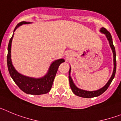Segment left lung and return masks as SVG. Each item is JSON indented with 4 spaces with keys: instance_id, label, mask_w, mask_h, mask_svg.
I'll list each match as a JSON object with an SVG mask.
<instances>
[{
    "instance_id": "8db88e82",
    "label": "left lung",
    "mask_w": 121,
    "mask_h": 121,
    "mask_svg": "<svg viewBox=\"0 0 121 121\" xmlns=\"http://www.w3.org/2000/svg\"><path fill=\"white\" fill-rule=\"evenodd\" d=\"M100 32H102V33L105 34L106 35L107 38L108 40L109 41V43H110V45L111 48L112 49V51L113 53V61H114V69H113V72L112 74V77L110 78V79H109V81H108V82L107 83V84L105 85L104 87H102V88L96 91H88L83 90L79 89L78 88V87L76 86V85H74V84L73 82L72 79L71 78L70 76V71L71 70L70 69V71H69V81H70V87H71V89L72 90V91L73 92V93L74 95H77L78 96L82 97V98H94V97H96L98 96H100V95H102L104 92H105V91L107 90V88H108L109 85H110V84L112 83V81L115 78V73H116V51H115V46L113 45V40H112V37L111 36L110 33H109L106 29L105 28L102 27V28L100 30Z\"/></svg>"
}]
</instances>
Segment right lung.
<instances>
[{"label":"right lung","mask_w":121,"mask_h":121,"mask_svg":"<svg viewBox=\"0 0 121 121\" xmlns=\"http://www.w3.org/2000/svg\"><path fill=\"white\" fill-rule=\"evenodd\" d=\"M25 23H29L26 22H20L15 27L14 32L19 26ZM13 36L14 35H13L8 43L7 54V65L11 77L19 86V88L25 93L39 95L48 93L52 87L54 78L60 64L65 62L64 59H60L53 62L50 66L48 73L43 78L40 79H35L22 75L15 70L11 60V47Z\"/></svg>","instance_id":"right-lung-1"}]
</instances>
